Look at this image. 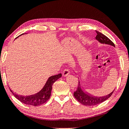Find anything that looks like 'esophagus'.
I'll use <instances>...</instances> for the list:
<instances>
[{
    "mask_svg": "<svg viewBox=\"0 0 129 129\" xmlns=\"http://www.w3.org/2000/svg\"><path fill=\"white\" fill-rule=\"evenodd\" d=\"M69 74H70V71H69V69H65L63 71L62 74H63V76H64V77H66L67 76H68Z\"/></svg>",
    "mask_w": 129,
    "mask_h": 129,
    "instance_id": "1",
    "label": "esophagus"
}]
</instances>
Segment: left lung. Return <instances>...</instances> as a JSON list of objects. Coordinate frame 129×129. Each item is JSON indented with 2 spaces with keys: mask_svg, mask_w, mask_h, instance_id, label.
<instances>
[{
  "mask_svg": "<svg viewBox=\"0 0 129 129\" xmlns=\"http://www.w3.org/2000/svg\"><path fill=\"white\" fill-rule=\"evenodd\" d=\"M97 35L96 36V39L98 40L99 42L103 44H107L111 45L112 46L115 47L114 43L110 39H108L107 37L104 35L102 33H101L98 31H96ZM114 91L112 92L107 96H103V97H95L93 96L91 94L87 93L84 91H83L82 88L81 86V84L80 81H78V86H77V90L75 91L74 93V96L75 97L77 101L80 102L81 104L85 106H92L94 105L99 104L103 103L104 101H106L107 99H108L110 97Z\"/></svg>",
  "mask_w": 129,
  "mask_h": 129,
  "instance_id": "8db88e82",
  "label": "left lung"
}]
</instances>
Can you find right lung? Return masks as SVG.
I'll list each match as a JSON object with an SVG mask.
<instances>
[{
	"instance_id": "obj_1",
	"label": "right lung",
	"mask_w": 129,
	"mask_h": 129,
	"mask_svg": "<svg viewBox=\"0 0 129 129\" xmlns=\"http://www.w3.org/2000/svg\"><path fill=\"white\" fill-rule=\"evenodd\" d=\"M61 77H62L61 73L51 76L48 79L46 84L42 89L37 93L30 95V96H20V95L15 94L11 89L10 90L14 96L23 103L33 106H40V105L45 103L50 98L53 84Z\"/></svg>"
}]
</instances>
